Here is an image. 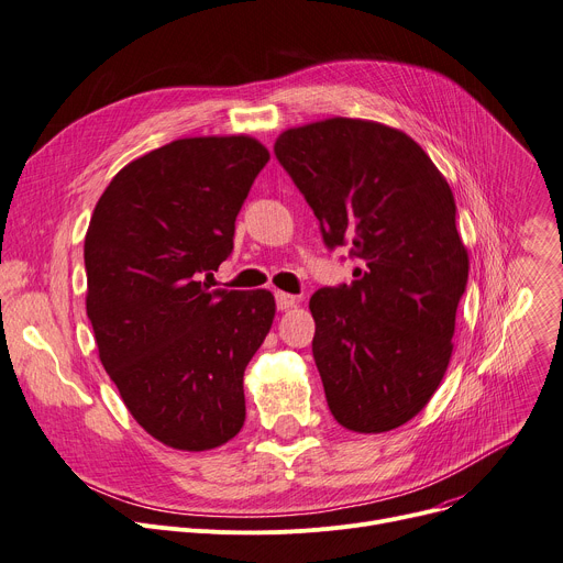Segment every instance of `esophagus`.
Wrapping results in <instances>:
<instances>
[{
    "mask_svg": "<svg viewBox=\"0 0 563 563\" xmlns=\"http://www.w3.org/2000/svg\"><path fill=\"white\" fill-rule=\"evenodd\" d=\"M275 301H277V309H279V311H286V309H292V307L297 305V297L277 290V292H275Z\"/></svg>",
    "mask_w": 563,
    "mask_h": 563,
    "instance_id": "obj_1",
    "label": "esophagus"
}]
</instances>
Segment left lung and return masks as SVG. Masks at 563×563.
I'll list each match as a JSON object with an SVG mask.
<instances>
[{
  "label": "left lung",
  "mask_w": 563,
  "mask_h": 563,
  "mask_svg": "<svg viewBox=\"0 0 563 563\" xmlns=\"http://www.w3.org/2000/svg\"><path fill=\"white\" fill-rule=\"evenodd\" d=\"M275 155L320 221L352 245L354 282L320 288L313 358L335 421L385 432L440 387L453 352L468 254L446 178L397 128L333 117L288 128Z\"/></svg>",
  "instance_id": "1"
}]
</instances>
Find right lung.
Returning <instances> with one entry per match:
<instances>
[{
    "instance_id": "obj_1",
    "label": "right lung",
    "mask_w": 563,
    "mask_h": 563,
    "mask_svg": "<svg viewBox=\"0 0 563 563\" xmlns=\"http://www.w3.org/2000/svg\"><path fill=\"white\" fill-rule=\"evenodd\" d=\"M268 148L245 135L176 140L125 164L85 234V307L99 358L135 421L178 451L230 442L243 372L266 340L271 290H209Z\"/></svg>"
}]
</instances>
